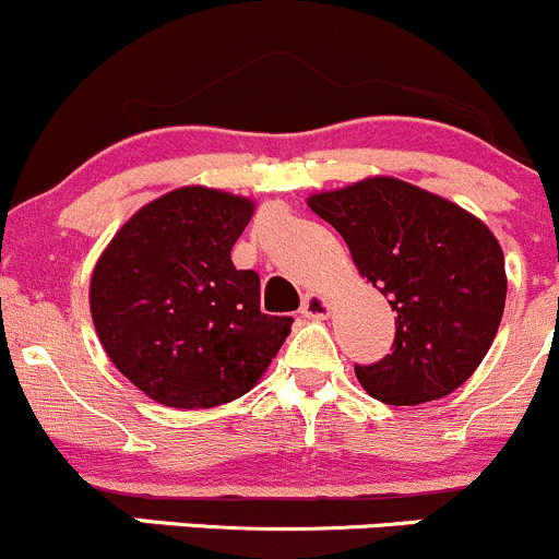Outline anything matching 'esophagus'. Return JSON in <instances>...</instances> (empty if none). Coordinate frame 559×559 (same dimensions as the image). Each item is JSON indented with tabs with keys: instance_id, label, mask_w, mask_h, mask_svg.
Listing matches in <instances>:
<instances>
[{
	"instance_id": "34e87169",
	"label": "esophagus",
	"mask_w": 559,
	"mask_h": 559,
	"mask_svg": "<svg viewBox=\"0 0 559 559\" xmlns=\"http://www.w3.org/2000/svg\"><path fill=\"white\" fill-rule=\"evenodd\" d=\"M330 308H332V302L326 300L324 295H306L302 297V308H300V313L306 316V319H326V316H330Z\"/></svg>"
}]
</instances>
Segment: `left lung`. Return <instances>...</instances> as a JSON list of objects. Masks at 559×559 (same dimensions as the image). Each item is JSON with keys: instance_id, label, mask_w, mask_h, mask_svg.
Listing matches in <instances>:
<instances>
[{"instance_id": "8db88e82", "label": "left lung", "mask_w": 559, "mask_h": 559, "mask_svg": "<svg viewBox=\"0 0 559 559\" xmlns=\"http://www.w3.org/2000/svg\"><path fill=\"white\" fill-rule=\"evenodd\" d=\"M397 313L392 354L354 365L386 405L447 397L481 365L506 308V259L473 213L405 180L365 178L308 200Z\"/></svg>"}]
</instances>
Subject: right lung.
Segmentation results:
<instances>
[{"instance_id":"right-lung-1","label":"right lung","mask_w":559,"mask_h":559,"mask_svg":"<svg viewBox=\"0 0 559 559\" xmlns=\"http://www.w3.org/2000/svg\"><path fill=\"white\" fill-rule=\"evenodd\" d=\"M251 216L246 197L183 186L140 207L94 264L99 343L156 403H233L292 332V316L259 311V275L229 257Z\"/></svg>"}]
</instances>
